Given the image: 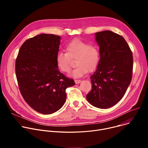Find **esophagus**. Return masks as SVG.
Instances as JSON below:
<instances>
[{
    "instance_id": "1",
    "label": "esophagus",
    "mask_w": 148,
    "mask_h": 148,
    "mask_svg": "<svg viewBox=\"0 0 148 148\" xmlns=\"http://www.w3.org/2000/svg\"><path fill=\"white\" fill-rule=\"evenodd\" d=\"M74 81H75V84H79L81 82V80H80V79H75Z\"/></svg>"
}]
</instances>
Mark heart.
Listing matches in <instances>:
<instances>
[{
    "label": "heart",
    "mask_w": 148,
    "mask_h": 148,
    "mask_svg": "<svg viewBox=\"0 0 148 148\" xmlns=\"http://www.w3.org/2000/svg\"><path fill=\"white\" fill-rule=\"evenodd\" d=\"M65 51L66 53L57 54L56 65L60 71L68 73L71 69V59H75L77 67L71 74L73 77H81L88 71H93L98 64L99 52L98 47L80 39L71 41L66 46Z\"/></svg>",
    "instance_id": "obj_1"
}]
</instances>
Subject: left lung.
Here are the masks:
<instances>
[{"mask_svg": "<svg viewBox=\"0 0 148 148\" xmlns=\"http://www.w3.org/2000/svg\"><path fill=\"white\" fill-rule=\"evenodd\" d=\"M99 46L100 59L91 76L92 90L87 99L93 106L109 108L123 97L131 82L132 53L124 38L111 31L95 34Z\"/></svg>", "mask_w": 148, "mask_h": 148, "instance_id": "obj_1", "label": "left lung"}]
</instances>
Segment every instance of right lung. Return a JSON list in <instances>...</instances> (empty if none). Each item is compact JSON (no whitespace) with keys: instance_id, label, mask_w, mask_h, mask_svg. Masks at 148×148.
Here are the masks:
<instances>
[{"instance_id":"obj_1","label":"right lung","mask_w":148,"mask_h":148,"mask_svg":"<svg viewBox=\"0 0 148 148\" xmlns=\"http://www.w3.org/2000/svg\"><path fill=\"white\" fill-rule=\"evenodd\" d=\"M60 39V36L51 34L29 38L21 46L16 60L21 94L30 107L43 114L59 110L65 103L66 88L75 84L56 65Z\"/></svg>"}]
</instances>
